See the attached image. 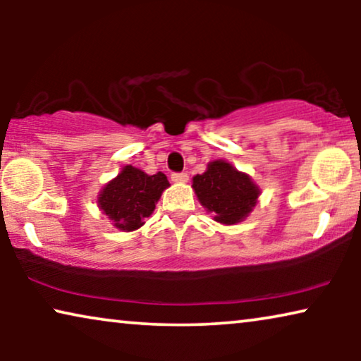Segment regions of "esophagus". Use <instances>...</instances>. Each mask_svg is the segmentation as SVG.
<instances>
[{"label": "esophagus", "instance_id": "1", "mask_svg": "<svg viewBox=\"0 0 361 361\" xmlns=\"http://www.w3.org/2000/svg\"><path fill=\"white\" fill-rule=\"evenodd\" d=\"M172 182H177V184H185L187 180H189V176H187V172H174V174L171 176Z\"/></svg>", "mask_w": 361, "mask_h": 361}]
</instances>
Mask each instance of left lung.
I'll list each match as a JSON object with an SVG mask.
<instances>
[{
    "instance_id": "8db88e82",
    "label": "left lung",
    "mask_w": 361,
    "mask_h": 361,
    "mask_svg": "<svg viewBox=\"0 0 361 361\" xmlns=\"http://www.w3.org/2000/svg\"><path fill=\"white\" fill-rule=\"evenodd\" d=\"M192 189L214 220L224 225L245 220L259 197V187L248 174L221 159L209 162L204 174L192 179Z\"/></svg>"
}]
</instances>
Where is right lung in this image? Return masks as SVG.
<instances>
[{"mask_svg": "<svg viewBox=\"0 0 361 361\" xmlns=\"http://www.w3.org/2000/svg\"><path fill=\"white\" fill-rule=\"evenodd\" d=\"M162 172L146 174L133 166H125L115 179L108 182L98 195V207L123 231L137 230L156 209L161 194L169 187Z\"/></svg>", "mask_w": 361, "mask_h": 361, "instance_id": "1", "label": "right lung"}]
</instances>
